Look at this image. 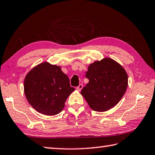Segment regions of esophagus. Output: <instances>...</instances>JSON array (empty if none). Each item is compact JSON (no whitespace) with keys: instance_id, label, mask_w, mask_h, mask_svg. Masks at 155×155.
I'll return each mask as SVG.
<instances>
[{"instance_id":"esophagus-1","label":"esophagus","mask_w":155,"mask_h":155,"mask_svg":"<svg viewBox=\"0 0 155 155\" xmlns=\"http://www.w3.org/2000/svg\"><path fill=\"white\" fill-rule=\"evenodd\" d=\"M82 88H83V85L81 84H79V86H78V87L77 88H76V89H77L78 91H80L82 89Z\"/></svg>"}]
</instances>
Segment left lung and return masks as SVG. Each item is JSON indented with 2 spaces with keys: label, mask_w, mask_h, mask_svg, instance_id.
I'll use <instances>...</instances> for the list:
<instances>
[{
  "label": "left lung",
  "mask_w": 155,
  "mask_h": 155,
  "mask_svg": "<svg viewBox=\"0 0 155 155\" xmlns=\"http://www.w3.org/2000/svg\"><path fill=\"white\" fill-rule=\"evenodd\" d=\"M89 82L82 95L92 110L104 112L119 103L128 87V75L122 66L110 58L95 61L88 67Z\"/></svg>",
  "instance_id": "left-lung-1"
}]
</instances>
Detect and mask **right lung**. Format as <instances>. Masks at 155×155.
<instances>
[{
	"mask_svg": "<svg viewBox=\"0 0 155 155\" xmlns=\"http://www.w3.org/2000/svg\"><path fill=\"white\" fill-rule=\"evenodd\" d=\"M74 91L61 67L48 62L35 66L25 78L24 92L28 102L45 115L60 113L67 97Z\"/></svg>",
	"mask_w": 155,
	"mask_h": 155,
	"instance_id": "1",
	"label": "right lung"
}]
</instances>
